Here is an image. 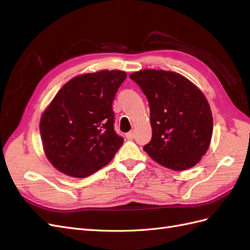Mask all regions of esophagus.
Returning a JSON list of instances; mask_svg holds the SVG:
<instances>
[{
	"mask_svg": "<svg viewBox=\"0 0 250 250\" xmlns=\"http://www.w3.org/2000/svg\"><path fill=\"white\" fill-rule=\"evenodd\" d=\"M126 138H127L128 140H133V138H134V132H133V131H129L128 133H126Z\"/></svg>",
	"mask_w": 250,
	"mask_h": 250,
	"instance_id": "obj_1",
	"label": "esophagus"
}]
</instances>
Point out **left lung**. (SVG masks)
<instances>
[{
	"instance_id": "left-lung-1",
	"label": "left lung",
	"mask_w": 250,
	"mask_h": 250,
	"mask_svg": "<svg viewBox=\"0 0 250 250\" xmlns=\"http://www.w3.org/2000/svg\"><path fill=\"white\" fill-rule=\"evenodd\" d=\"M132 79L147 97L152 139L144 150L166 168H192L206 154L213 134V117L207 98L175 72L144 70Z\"/></svg>"
}]
</instances>
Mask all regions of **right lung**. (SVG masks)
<instances>
[{
	"instance_id": "add662e5",
	"label": "right lung",
	"mask_w": 250,
	"mask_h": 250,
	"mask_svg": "<svg viewBox=\"0 0 250 250\" xmlns=\"http://www.w3.org/2000/svg\"><path fill=\"white\" fill-rule=\"evenodd\" d=\"M126 76L104 70L74 77L60 88L40 124L44 153L57 170L82 178L112 160L124 141L113 128L112 101Z\"/></svg>"
}]
</instances>
